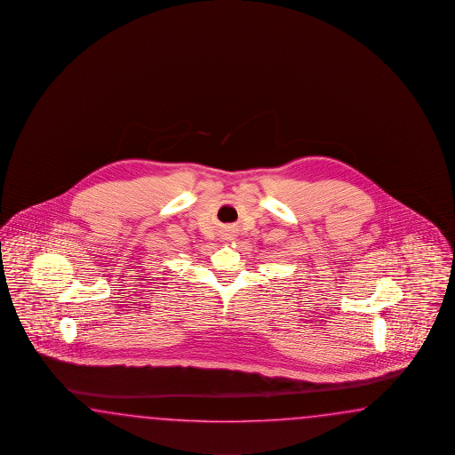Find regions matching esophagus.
I'll list each match as a JSON object with an SVG mask.
<instances>
[{
  "instance_id": "esophagus-1",
  "label": "esophagus",
  "mask_w": 455,
  "mask_h": 455,
  "mask_svg": "<svg viewBox=\"0 0 455 455\" xmlns=\"http://www.w3.org/2000/svg\"><path fill=\"white\" fill-rule=\"evenodd\" d=\"M223 242H232L235 238V228L233 227H225L223 228Z\"/></svg>"
}]
</instances>
